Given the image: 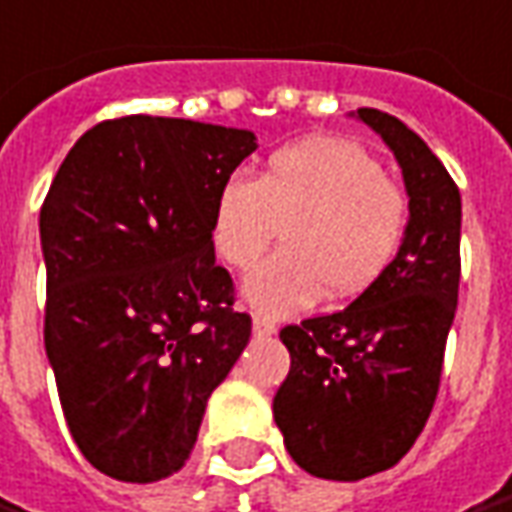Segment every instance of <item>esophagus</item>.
<instances>
[{
	"mask_svg": "<svg viewBox=\"0 0 512 512\" xmlns=\"http://www.w3.org/2000/svg\"><path fill=\"white\" fill-rule=\"evenodd\" d=\"M276 331V323H270L267 317H253V334L256 337H273Z\"/></svg>",
	"mask_w": 512,
	"mask_h": 512,
	"instance_id": "1",
	"label": "esophagus"
}]
</instances>
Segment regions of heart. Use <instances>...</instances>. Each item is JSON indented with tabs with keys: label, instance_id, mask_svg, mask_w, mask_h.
Returning <instances> with one entry per match:
<instances>
[{
	"label": "heart",
	"instance_id": "obj_1",
	"mask_svg": "<svg viewBox=\"0 0 512 512\" xmlns=\"http://www.w3.org/2000/svg\"><path fill=\"white\" fill-rule=\"evenodd\" d=\"M284 228V250L242 281L262 315L301 312L373 287L407 231V197L359 144L315 136L278 147L259 178L234 175L211 206V245L234 270H250Z\"/></svg>",
	"mask_w": 512,
	"mask_h": 512
}]
</instances>
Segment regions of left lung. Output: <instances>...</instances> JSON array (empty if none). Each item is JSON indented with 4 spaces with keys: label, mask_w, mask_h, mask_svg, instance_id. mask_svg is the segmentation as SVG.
<instances>
[{
    "label": "left lung",
    "mask_w": 512,
    "mask_h": 512,
    "mask_svg": "<svg viewBox=\"0 0 512 512\" xmlns=\"http://www.w3.org/2000/svg\"><path fill=\"white\" fill-rule=\"evenodd\" d=\"M396 155L407 231L382 278L334 315L281 331L290 373L273 418L312 477L357 482L387 471L424 432L457 312L463 203L446 167L401 119L359 108Z\"/></svg>",
    "instance_id": "8db88e82"
}]
</instances>
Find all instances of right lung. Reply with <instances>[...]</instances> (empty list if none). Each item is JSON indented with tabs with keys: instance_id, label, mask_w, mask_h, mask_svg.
<instances>
[{
	"instance_id": "1",
	"label": "right lung",
	"mask_w": 512,
	"mask_h": 512,
	"mask_svg": "<svg viewBox=\"0 0 512 512\" xmlns=\"http://www.w3.org/2000/svg\"><path fill=\"white\" fill-rule=\"evenodd\" d=\"M253 130L122 116L83 133L41 206L44 345L77 449L119 482L181 471L250 340L211 206Z\"/></svg>"
}]
</instances>
